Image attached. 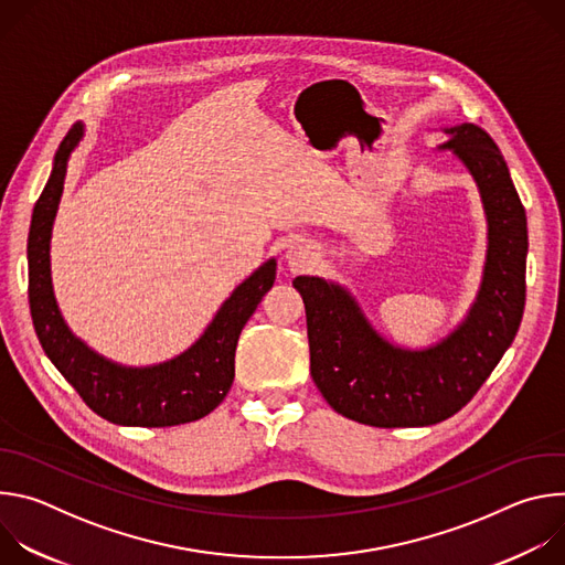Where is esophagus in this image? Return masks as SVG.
Masks as SVG:
<instances>
[{"label": "esophagus", "instance_id": "obj_1", "mask_svg": "<svg viewBox=\"0 0 565 565\" xmlns=\"http://www.w3.org/2000/svg\"><path fill=\"white\" fill-rule=\"evenodd\" d=\"M284 257L290 273H303L315 264L317 250L312 244H308V241H292V244L286 248Z\"/></svg>", "mask_w": 565, "mask_h": 565}]
</instances>
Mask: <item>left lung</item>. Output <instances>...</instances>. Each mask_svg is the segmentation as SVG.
<instances>
[{"instance_id":"obj_1","label":"left lung","mask_w":565,"mask_h":565,"mask_svg":"<svg viewBox=\"0 0 565 565\" xmlns=\"http://www.w3.org/2000/svg\"><path fill=\"white\" fill-rule=\"evenodd\" d=\"M447 142L478 185L488 257L465 321L423 351L384 340L355 297L321 277H297L306 306L310 375L329 405L371 427H427L476 395L514 342L525 306L527 218L501 149L478 125L447 127Z\"/></svg>"}]
</instances>
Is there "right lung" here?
<instances>
[{"mask_svg":"<svg viewBox=\"0 0 565 565\" xmlns=\"http://www.w3.org/2000/svg\"><path fill=\"white\" fill-rule=\"evenodd\" d=\"M85 136L75 122L60 142L51 177L33 207L29 232V303L46 358L100 418L122 427H174L214 412L234 380V351L250 315L273 288L277 262L268 259L223 301L203 335L174 360L122 366L77 340L60 315L51 284V230L64 190L71 151Z\"/></svg>","mask_w":565,"mask_h":565,"instance_id":"obj_1","label":"right lung"}]
</instances>
